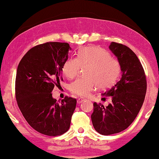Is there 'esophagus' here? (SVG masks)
<instances>
[{
  "instance_id": "obj_1",
  "label": "esophagus",
  "mask_w": 159,
  "mask_h": 159,
  "mask_svg": "<svg viewBox=\"0 0 159 159\" xmlns=\"http://www.w3.org/2000/svg\"><path fill=\"white\" fill-rule=\"evenodd\" d=\"M84 101V99H83V98H79L77 99V103H82V102H83Z\"/></svg>"
}]
</instances>
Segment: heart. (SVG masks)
<instances>
[{
  "mask_svg": "<svg viewBox=\"0 0 159 159\" xmlns=\"http://www.w3.org/2000/svg\"><path fill=\"white\" fill-rule=\"evenodd\" d=\"M87 77L80 78L71 82L69 90L78 96L86 97L98 85L106 89L113 85L121 72L120 63L110 53L96 46L83 47L78 51L77 58H70L64 64L62 71L69 79H74L81 68Z\"/></svg>",
  "mask_w": 159,
  "mask_h": 159,
  "instance_id": "obj_1",
  "label": "heart"
}]
</instances>
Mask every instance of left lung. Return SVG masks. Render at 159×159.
Returning <instances> with one entry per match:
<instances>
[{
  "mask_svg": "<svg viewBox=\"0 0 159 159\" xmlns=\"http://www.w3.org/2000/svg\"><path fill=\"white\" fill-rule=\"evenodd\" d=\"M109 48L120 63L122 75L114 85L102 93L103 98L111 97V103L106 107L100 103H93V125L103 135L119 133L133 122L147 90L146 76L136 54L126 45L115 42L111 43Z\"/></svg>",
  "mask_w": 159,
  "mask_h": 159,
  "instance_id": "obj_1",
  "label": "left lung"
}]
</instances>
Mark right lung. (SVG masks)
<instances>
[{"label":"right lung","instance_id":"right-lung-1","mask_svg":"<svg viewBox=\"0 0 159 159\" xmlns=\"http://www.w3.org/2000/svg\"><path fill=\"white\" fill-rule=\"evenodd\" d=\"M67 43L48 42L27 52L19 62L15 95L27 123L37 132L58 136L68 131L77 100L66 96L61 103L52 97L54 86L63 80L61 71L68 59Z\"/></svg>","mask_w":159,"mask_h":159}]
</instances>
